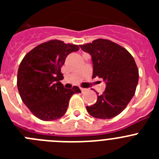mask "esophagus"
<instances>
[{
	"label": "esophagus",
	"instance_id": "esophagus-1",
	"mask_svg": "<svg viewBox=\"0 0 159 159\" xmlns=\"http://www.w3.org/2000/svg\"><path fill=\"white\" fill-rule=\"evenodd\" d=\"M80 90H81V92H82L83 93H84V92H85L87 91V89H85V88H80Z\"/></svg>",
	"mask_w": 159,
	"mask_h": 159
}]
</instances>
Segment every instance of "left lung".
<instances>
[{"instance_id": "obj_1", "label": "left lung", "mask_w": 159, "mask_h": 159, "mask_svg": "<svg viewBox=\"0 0 159 159\" xmlns=\"http://www.w3.org/2000/svg\"><path fill=\"white\" fill-rule=\"evenodd\" d=\"M80 47L92 56V78L98 76L106 83L103 93L98 95L95 104L87 106V111L97 119L116 117L135 93L139 70L134 58L127 49L109 40L97 39Z\"/></svg>"}]
</instances>
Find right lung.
Masks as SVG:
<instances>
[{
  "mask_svg": "<svg viewBox=\"0 0 159 159\" xmlns=\"http://www.w3.org/2000/svg\"><path fill=\"white\" fill-rule=\"evenodd\" d=\"M79 47L61 40L40 43L25 55L17 72V88L23 102L38 119L52 121L66 113L71 95L81 93L74 86L66 89L61 84V67L66 57Z\"/></svg>",
  "mask_w": 159,
  "mask_h": 159,
  "instance_id": "1",
  "label": "right lung"
}]
</instances>
